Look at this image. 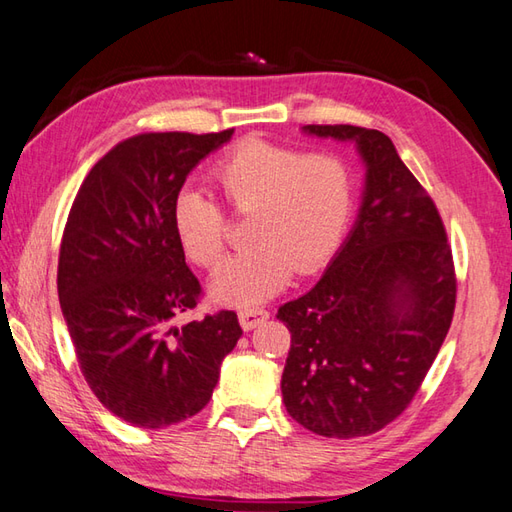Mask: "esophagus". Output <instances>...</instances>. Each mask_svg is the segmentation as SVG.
<instances>
[{"instance_id": "1", "label": "esophagus", "mask_w": 512, "mask_h": 512, "mask_svg": "<svg viewBox=\"0 0 512 512\" xmlns=\"http://www.w3.org/2000/svg\"><path fill=\"white\" fill-rule=\"evenodd\" d=\"M268 319V310L264 308H242L239 310V324L244 330H253Z\"/></svg>"}]
</instances>
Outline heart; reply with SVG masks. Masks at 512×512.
Masks as SVG:
<instances>
[{
  "label": "heart",
  "instance_id": "b5f03b06",
  "mask_svg": "<svg viewBox=\"0 0 512 512\" xmlns=\"http://www.w3.org/2000/svg\"><path fill=\"white\" fill-rule=\"evenodd\" d=\"M226 204L250 213L242 253L228 257L210 282L222 304L255 306L330 257L348 222L353 184L333 153H306L286 144L246 139L213 170ZM173 228L188 259L215 268L224 255V208L204 190L186 186L173 199Z\"/></svg>",
  "mask_w": 512,
  "mask_h": 512
}]
</instances>
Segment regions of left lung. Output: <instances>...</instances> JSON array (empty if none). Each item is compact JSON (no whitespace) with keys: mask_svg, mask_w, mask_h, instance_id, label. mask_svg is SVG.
Wrapping results in <instances>:
<instances>
[{"mask_svg":"<svg viewBox=\"0 0 512 512\" xmlns=\"http://www.w3.org/2000/svg\"><path fill=\"white\" fill-rule=\"evenodd\" d=\"M304 133L355 142L366 166L357 222L306 295L277 310L290 330L288 415L317 435L366 437L413 402L453 322L457 279L437 206L390 137L350 124Z\"/></svg>","mask_w":512,"mask_h":512,"instance_id":"obj_1","label":"left lung"}]
</instances>
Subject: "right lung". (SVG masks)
<instances>
[{"mask_svg": "<svg viewBox=\"0 0 512 512\" xmlns=\"http://www.w3.org/2000/svg\"><path fill=\"white\" fill-rule=\"evenodd\" d=\"M233 137L142 133L90 168L68 213L57 293L75 355L99 402L139 428L197 415L242 337L233 310L175 326L202 295L173 228V199Z\"/></svg>", "mask_w": 512, "mask_h": 512, "instance_id": "obj_1", "label": "right lung"}]
</instances>
